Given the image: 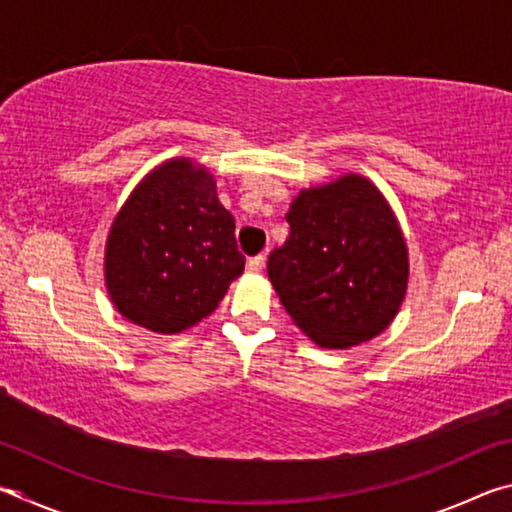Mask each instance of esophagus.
I'll return each instance as SVG.
<instances>
[{
	"mask_svg": "<svg viewBox=\"0 0 512 512\" xmlns=\"http://www.w3.org/2000/svg\"><path fill=\"white\" fill-rule=\"evenodd\" d=\"M262 268H264V255L250 257V259H248V262H246V271H248V273H253V275H257V273H262Z\"/></svg>",
	"mask_w": 512,
	"mask_h": 512,
	"instance_id": "esophagus-1",
	"label": "esophagus"
}]
</instances>
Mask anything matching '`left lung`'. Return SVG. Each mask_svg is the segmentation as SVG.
Wrapping results in <instances>:
<instances>
[{
    "mask_svg": "<svg viewBox=\"0 0 512 512\" xmlns=\"http://www.w3.org/2000/svg\"><path fill=\"white\" fill-rule=\"evenodd\" d=\"M268 280L293 323L325 350H348L393 323L409 284V248L379 187L361 173L300 189Z\"/></svg>",
    "mask_w": 512,
    "mask_h": 512,
    "instance_id": "1",
    "label": "left lung"
}]
</instances>
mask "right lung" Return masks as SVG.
Masks as SVG:
<instances>
[{
	"label": "right lung",
	"instance_id": "add662e5",
	"mask_svg": "<svg viewBox=\"0 0 512 512\" xmlns=\"http://www.w3.org/2000/svg\"><path fill=\"white\" fill-rule=\"evenodd\" d=\"M244 264L210 169L171 158L146 173L112 219L103 277L121 316L180 334L219 307Z\"/></svg>",
	"mask_w": 512,
	"mask_h": 512
}]
</instances>
